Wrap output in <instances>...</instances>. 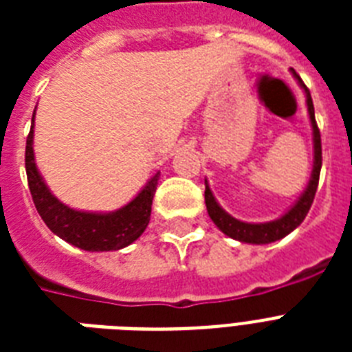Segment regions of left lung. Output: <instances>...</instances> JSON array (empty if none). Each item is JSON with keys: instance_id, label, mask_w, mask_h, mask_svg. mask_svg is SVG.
Instances as JSON below:
<instances>
[{"instance_id": "1", "label": "left lung", "mask_w": 352, "mask_h": 352, "mask_svg": "<svg viewBox=\"0 0 352 352\" xmlns=\"http://www.w3.org/2000/svg\"><path fill=\"white\" fill-rule=\"evenodd\" d=\"M294 76L298 78L300 85L305 89L307 95V107H309V117H311L312 124V138H314V168H312V177L309 181V186L303 192V195L300 197V201L292 206V208L276 221H270V223H261V225H252V223H243L239 219H234L232 215H228L225 210L221 208L217 201H215L214 193L206 184V190H204V201H206V210H208V215L212 217L217 228H219L223 234H226L232 239H237L241 243H252V245H267V243H274V241L281 239L285 235H289L290 232L298 228V226L303 223V219L309 214V210L312 206V201H314V195H316L318 190V181H320V170H322V135H320V129H318L316 118H314V106H312L311 93L307 89V85L303 84V80L294 73Z\"/></svg>"}]
</instances>
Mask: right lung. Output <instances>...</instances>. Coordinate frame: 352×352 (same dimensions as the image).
<instances>
[{"label": "right lung", "instance_id": "obj_1", "mask_svg": "<svg viewBox=\"0 0 352 352\" xmlns=\"http://www.w3.org/2000/svg\"><path fill=\"white\" fill-rule=\"evenodd\" d=\"M32 127L25 146V170H27V181H29L34 206L43 223L49 226V230L54 232L63 241L87 252L120 250L124 246L131 245L133 241H137L149 223L151 203L160 173H155L151 181L142 188V192L117 212L89 214V212L69 208L49 192L40 171L36 168L34 151H32Z\"/></svg>", "mask_w": 352, "mask_h": 352}]
</instances>
